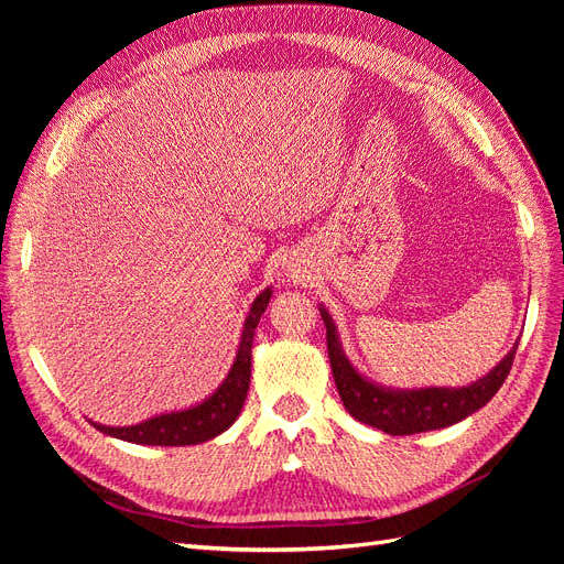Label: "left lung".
<instances>
[{
	"instance_id": "1",
	"label": "left lung",
	"mask_w": 564,
	"mask_h": 564,
	"mask_svg": "<svg viewBox=\"0 0 564 564\" xmlns=\"http://www.w3.org/2000/svg\"><path fill=\"white\" fill-rule=\"evenodd\" d=\"M327 327V350L332 373L348 412L367 425H373L388 435H414L435 429H447L464 421L477 409L485 406L503 386L516 360L513 346L503 360L487 377L466 388H419V390H386L360 377L340 350L336 327L329 313L319 308Z\"/></svg>"
}]
</instances>
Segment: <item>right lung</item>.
Instances as JSON below:
<instances>
[{
    "instance_id": "add662e5",
    "label": "right lung",
    "mask_w": 564,
    "mask_h": 564,
    "mask_svg": "<svg viewBox=\"0 0 564 564\" xmlns=\"http://www.w3.org/2000/svg\"><path fill=\"white\" fill-rule=\"evenodd\" d=\"M272 292L270 286L265 292L256 296L251 303V311L245 319V332L240 348H237L235 365L226 381L214 392L209 400L202 404L185 409V412H172L162 414L150 421H143L139 425H127V429H110V425H98L94 429L100 433L135 442V445H155V447H185V445H199L216 435L230 429L237 414L242 412V404L247 400L249 379H251V344H253V329L259 327V319L263 311L268 308Z\"/></svg>"
}]
</instances>
